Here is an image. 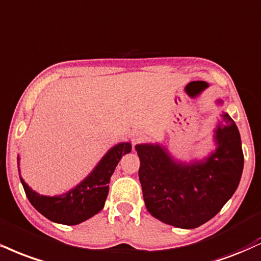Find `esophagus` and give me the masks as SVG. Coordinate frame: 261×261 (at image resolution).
Wrapping results in <instances>:
<instances>
[{
  "label": "esophagus",
  "instance_id": "obj_1",
  "mask_svg": "<svg viewBox=\"0 0 261 261\" xmlns=\"http://www.w3.org/2000/svg\"><path fill=\"white\" fill-rule=\"evenodd\" d=\"M141 140H142V135H141L140 133H137V131H134V133L131 134V141H133V144L139 143Z\"/></svg>",
  "mask_w": 261,
  "mask_h": 261
}]
</instances>
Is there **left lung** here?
<instances>
[{
    "label": "left lung",
    "mask_w": 261,
    "mask_h": 261,
    "mask_svg": "<svg viewBox=\"0 0 261 261\" xmlns=\"http://www.w3.org/2000/svg\"><path fill=\"white\" fill-rule=\"evenodd\" d=\"M221 106L222 99H216ZM215 150L203 159H175L161 143L137 144L139 177L149 214L178 228H196L236 192L244 156L238 127L227 113L214 130Z\"/></svg>",
    "instance_id": "obj_1"
}]
</instances>
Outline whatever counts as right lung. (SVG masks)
I'll return each instance as SVG.
<instances>
[{
    "instance_id": "1",
    "label": "right lung",
    "mask_w": 261,
    "mask_h": 261,
    "mask_svg": "<svg viewBox=\"0 0 261 261\" xmlns=\"http://www.w3.org/2000/svg\"><path fill=\"white\" fill-rule=\"evenodd\" d=\"M130 152V142H120L113 146L80 184L58 196L39 194L29 187L19 174L20 182L28 199L45 218L62 225H77L98 214L103 209L113 172L121 156ZM17 161L19 170V155Z\"/></svg>"
}]
</instances>
